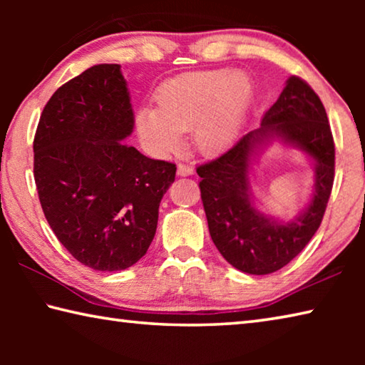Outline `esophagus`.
Wrapping results in <instances>:
<instances>
[{"label":"esophagus","instance_id":"obj_1","mask_svg":"<svg viewBox=\"0 0 365 365\" xmlns=\"http://www.w3.org/2000/svg\"><path fill=\"white\" fill-rule=\"evenodd\" d=\"M177 174L180 175V177L191 175V174H193V168H191V165H188V164L180 163V164L177 165Z\"/></svg>","mask_w":365,"mask_h":365}]
</instances>
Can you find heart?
Returning a JSON list of instances; mask_svg holds the SVG:
<instances>
[{"instance_id": "heart-1", "label": "heart", "mask_w": 365, "mask_h": 365, "mask_svg": "<svg viewBox=\"0 0 365 365\" xmlns=\"http://www.w3.org/2000/svg\"><path fill=\"white\" fill-rule=\"evenodd\" d=\"M252 98V83L243 72L211 69L183 73L163 85L158 109L141 108L135 125L145 150L163 158L191 141L202 154H217L237 140Z\"/></svg>"}]
</instances>
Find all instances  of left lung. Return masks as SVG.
I'll list each match as a JSON object with an SVG mask.
<instances>
[{"mask_svg": "<svg viewBox=\"0 0 365 365\" xmlns=\"http://www.w3.org/2000/svg\"><path fill=\"white\" fill-rule=\"evenodd\" d=\"M275 134L318 163L312 205L289 225L264 218L247 195V165L254 148ZM196 172L209 233L227 262L252 275L280 270L319 230L335 180V141L322 101L306 80L289 77L279 100L262 115V127L246 133L219 158L197 165Z\"/></svg>", "mask_w": 365, "mask_h": 365, "instance_id": "left-lung-1", "label": "left lung"}]
</instances>
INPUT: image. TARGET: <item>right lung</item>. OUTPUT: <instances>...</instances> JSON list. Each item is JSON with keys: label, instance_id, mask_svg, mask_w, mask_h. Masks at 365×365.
<instances>
[{"label": "right lung", "instance_id": "right-lung-1", "mask_svg": "<svg viewBox=\"0 0 365 365\" xmlns=\"http://www.w3.org/2000/svg\"><path fill=\"white\" fill-rule=\"evenodd\" d=\"M119 64H98L54 91L34 138L43 214L86 267L123 270L146 255L177 168L123 143L135 125Z\"/></svg>", "mask_w": 365, "mask_h": 365}]
</instances>
